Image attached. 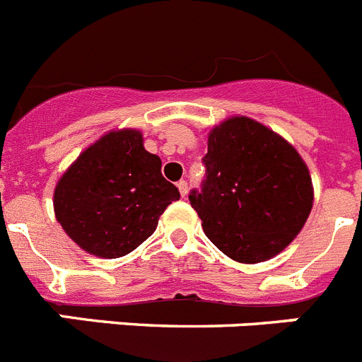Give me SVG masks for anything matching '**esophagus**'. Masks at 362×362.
Here are the masks:
<instances>
[{
  "mask_svg": "<svg viewBox=\"0 0 362 362\" xmlns=\"http://www.w3.org/2000/svg\"><path fill=\"white\" fill-rule=\"evenodd\" d=\"M177 188H179V194H181V196H187L188 194V183L187 181H179L177 183Z\"/></svg>",
  "mask_w": 362,
  "mask_h": 362,
  "instance_id": "esophagus-1",
  "label": "esophagus"
}]
</instances>
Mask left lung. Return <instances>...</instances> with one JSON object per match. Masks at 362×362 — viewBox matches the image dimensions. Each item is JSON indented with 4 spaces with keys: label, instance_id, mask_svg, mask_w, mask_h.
Returning <instances> with one entry per match:
<instances>
[{
    "label": "left lung",
    "instance_id": "8db88e82",
    "mask_svg": "<svg viewBox=\"0 0 362 362\" xmlns=\"http://www.w3.org/2000/svg\"><path fill=\"white\" fill-rule=\"evenodd\" d=\"M203 163V187L188 199L206 238L230 259L268 261L305 226L313 204L312 177L279 134L250 117H230L209 132Z\"/></svg>",
    "mask_w": 362,
    "mask_h": 362
}]
</instances>
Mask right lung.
I'll list each match as a JSON object with an SVG mask.
<instances>
[{"label":"right lung","instance_id":"add662e5","mask_svg":"<svg viewBox=\"0 0 362 362\" xmlns=\"http://www.w3.org/2000/svg\"><path fill=\"white\" fill-rule=\"evenodd\" d=\"M177 199L161 159L143 146V134L123 129L99 137L69 166L54 190V212L83 250L116 259L146 241Z\"/></svg>","mask_w":362,"mask_h":362}]
</instances>
